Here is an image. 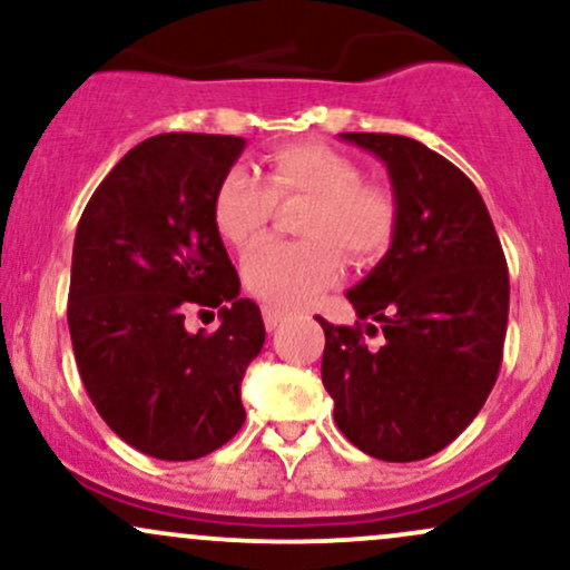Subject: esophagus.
<instances>
[{
  "label": "esophagus",
  "mask_w": 570,
  "mask_h": 570,
  "mask_svg": "<svg viewBox=\"0 0 570 570\" xmlns=\"http://www.w3.org/2000/svg\"><path fill=\"white\" fill-rule=\"evenodd\" d=\"M263 318H265L267 332H276L278 326L289 318V313L281 311V307H276V305H263Z\"/></svg>",
  "instance_id": "34e87169"
}]
</instances>
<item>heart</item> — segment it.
Wrapping results in <instances>:
<instances>
[{"label": "heart", "instance_id": "heart-1", "mask_svg": "<svg viewBox=\"0 0 570 570\" xmlns=\"http://www.w3.org/2000/svg\"><path fill=\"white\" fill-rule=\"evenodd\" d=\"M305 200L297 233L303 240H265L244 257V284L254 297L299 307L337 284L343 254L351 265H375L399 233L396 195L364 181L362 166L326 144H286L265 160V179L235 166L219 179L212 219L233 246L265 233L276 203Z\"/></svg>", "mask_w": 570, "mask_h": 570}]
</instances>
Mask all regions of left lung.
I'll use <instances>...</instances> for the list:
<instances>
[{
  "label": "left lung",
  "mask_w": 570,
  "mask_h": 570,
  "mask_svg": "<svg viewBox=\"0 0 570 570\" xmlns=\"http://www.w3.org/2000/svg\"><path fill=\"white\" fill-rule=\"evenodd\" d=\"M343 139L385 163L402 219L389 254L348 292L356 316L382 326L384 345L367 350L361 322L318 318L322 381L337 429L358 450L421 461L448 448L493 391L509 322L507 257L485 200L448 158L396 134Z\"/></svg>",
  "instance_id": "8db88e82"
}]
</instances>
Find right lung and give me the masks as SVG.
<instances>
[{
  "instance_id": "obj_1",
  "label": "right lung",
  "mask_w": 570,
  "mask_h": 570,
  "mask_svg": "<svg viewBox=\"0 0 570 570\" xmlns=\"http://www.w3.org/2000/svg\"><path fill=\"white\" fill-rule=\"evenodd\" d=\"M246 141L160 134L136 144L85 206L71 252L69 332L107 426L160 461H195L244 426L240 381L263 351V313L212 219L219 179ZM220 307L217 333L184 316Z\"/></svg>"
}]
</instances>
